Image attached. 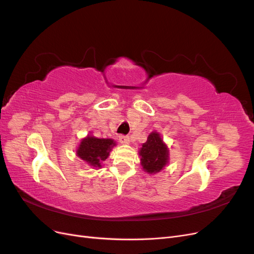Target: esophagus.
I'll return each mask as SVG.
<instances>
[{"mask_svg": "<svg viewBox=\"0 0 254 254\" xmlns=\"http://www.w3.org/2000/svg\"><path fill=\"white\" fill-rule=\"evenodd\" d=\"M119 140H120V142L122 143V144H129V142H130V139H129V136H127V135H120L119 136Z\"/></svg>", "mask_w": 254, "mask_h": 254, "instance_id": "obj_1", "label": "esophagus"}]
</instances>
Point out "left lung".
<instances>
[{"label": "left lung", "instance_id": "obj_1", "mask_svg": "<svg viewBox=\"0 0 254 254\" xmlns=\"http://www.w3.org/2000/svg\"><path fill=\"white\" fill-rule=\"evenodd\" d=\"M141 165L147 174H157L170 162V150L160 133L152 131L139 149Z\"/></svg>", "mask_w": 254, "mask_h": 254}]
</instances>
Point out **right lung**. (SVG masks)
Listing matches in <instances>:
<instances>
[{
    "mask_svg": "<svg viewBox=\"0 0 254 254\" xmlns=\"http://www.w3.org/2000/svg\"><path fill=\"white\" fill-rule=\"evenodd\" d=\"M117 143L113 139H98L92 134H88L81 139L76 156L83 160L91 167L98 170L103 166L104 161L109 157V153Z\"/></svg>",
    "mask_w": 254,
    "mask_h": 254,
    "instance_id": "add662e5",
    "label": "right lung"
}]
</instances>
